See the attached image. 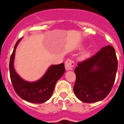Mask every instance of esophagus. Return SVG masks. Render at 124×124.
I'll use <instances>...</instances> for the list:
<instances>
[{
  "label": "esophagus",
  "mask_w": 124,
  "mask_h": 124,
  "mask_svg": "<svg viewBox=\"0 0 124 124\" xmlns=\"http://www.w3.org/2000/svg\"><path fill=\"white\" fill-rule=\"evenodd\" d=\"M74 66V62L73 60L70 59H68L67 61L65 62V67L67 70H71L73 69V67Z\"/></svg>",
  "instance_id": "esophagus-1"
}]
</instances>
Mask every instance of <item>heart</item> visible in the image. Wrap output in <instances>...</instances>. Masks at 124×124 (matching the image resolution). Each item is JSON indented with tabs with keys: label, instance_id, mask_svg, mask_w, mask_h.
Masks as SVG:
<instances>
[{
	"label": "heart",
	"instance_id": "1",
	"mask_svg": "<svg viewBox=\"0 0 124 124\" xmlns=\"http://www.w3.org/2000/svg\"><path fill=\"white\" fill-rule=\"evenodd\" d=\"M88 55H89L88 53L86 52V53H84V54L82 55V57H83V58H85V57H88Z\"/></svg>",
	"mask_w": 124,
	"mask_h": 124
}]
</instances>
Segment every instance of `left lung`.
<instances>
[{
    "label": "left lung",
    "instance_id": "obj_1",
    "mask_svg": "<svg viewBox=\"0 0 124 124\" xmlns=\"http://www.w3.org/2000/svg\"><path fill=\"white\" fill-rule=\"evenodd\" d=\"M78 65L74 70L76 79L73 88L77 98L85 103L105 99L112 89L117 70L115 48L111 45L104 46Z\"/></svg>",
    "mask_w": 124,
    "mask_h": 124
}]
</instances>
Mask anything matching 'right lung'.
<instances>
[{
  "mask_svg": "<svg viewBox=\"0 0 124 124\" xmlns=\"http://www.w3.org/2000/svg\"><path fill=\"white\" fill-rule=\"evenodd\" d=\"M20 40L21 39H19L16 44L9 61V74L12 85L16 93L22 99L29 102L42 104L52 96L55 84L65 73L64 63L51 65L45 75L38 81H25L17 74L13 65L16 48Z\"/></svg>",
  "mask_w": 124,
  "mask_h": 124,
  "instance_id": "1",
  "label": "right lung"
}]
</instances>
